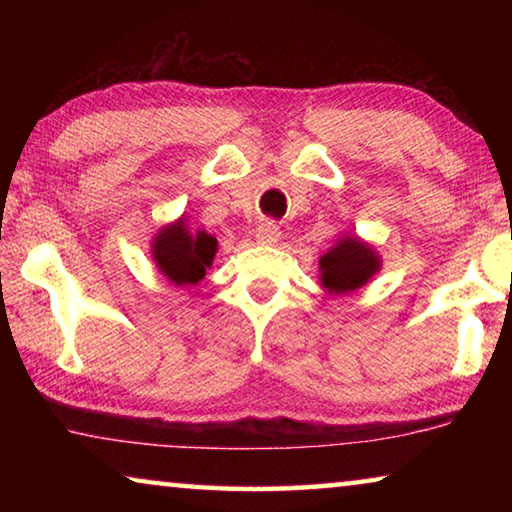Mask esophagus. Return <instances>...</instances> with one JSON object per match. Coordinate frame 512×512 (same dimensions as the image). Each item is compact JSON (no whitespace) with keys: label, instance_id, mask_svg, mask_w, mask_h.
<instances>
[{"label":"esophagus","instance_id":"esophagus-1","mask_svg":"<svg viewBox=\"0 0 512 512\" xmlns=\"http://www.w3.org/2000/svg\"><path fill=\"white\" fill-rule=\"evenodd\" d=\"M277 239H280V228H277V223L264 221V223L257 228V241H259V244H262V246H273Z\"/></svg>","mask_w":512,"mask_h":512}]
</instances>
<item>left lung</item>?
Masks as SVG:
<instances>
[{
	"instance_id": "obj_1",
	"label": "left lung",
	"mask_w": 512,
	"mask_h": 512,
	"mask_svg": "<svg viewBox=\"0 0 512 512\" xmlns=\"http://www.w3.org/2000/svg\"><path fill=\"white\" fill-rule=\"evenodd\" d=\"M379 271V259L368 244L357 237L343 239L320 257V282L329 293H348L366 284Z\"/></svg>"
}]
</instances>
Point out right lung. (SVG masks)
<instances>
[{"instance_id":"right-lung-1","label":"right lung","mask_w":512,"mask_h":512,"mask_svg":"<svg viewBox=\"0 0 512 512\" xmlns=\"http://www.w3.org/2000/svg\"><path fill=\"white\" fill-rule=\"evenodd\" d=\"M216 255V239L207 232L187 230L185 221L167 225L153 244V259L160 271L178 287H194L205 277V268L212 266Z\"/></svg>"}]
</instances>
